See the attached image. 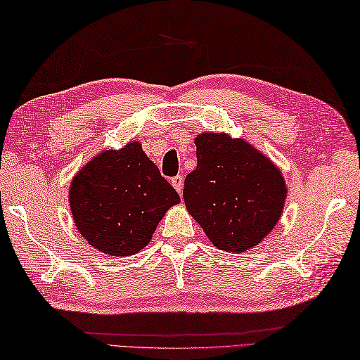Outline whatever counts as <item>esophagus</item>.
Returning <instances> with one entry per match:
<instances>
[{"label":"esophagus","mask_w":360,"mask_h":360,"mask_svg":"<svg viewBox=\"0 0 360 360\" xmlns=\"http://www.w3.org/2000/svg\"><path fill=\"white\" fill-rule=\"evenodd\" d=\"M170 184H172V186L175 188L176 193L181 194V190H184V176H181V175L174 176V179L170 180Z\"/></svg>","instance_id":"esophagus-1"}]
</instances>
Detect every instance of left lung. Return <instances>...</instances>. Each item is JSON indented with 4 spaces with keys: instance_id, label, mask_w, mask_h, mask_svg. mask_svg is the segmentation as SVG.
I'll use <instances>...</instances> for the list:
<instances>
[{
    "instance_id": "8db88e82",
    "label": "left lung",
    "mask_w": 360,
    "mask_h": 360,
    "mask_svg": "<svg viewBox=\"0 0 360 360\" xmlns=\"http://www.w3.org/2000/svg\"><path fill=\"white\" fill-rule=\"evenodd\" d=\"M198 166L186 175L184 199L212 244L243 253L279 221L287 198L281 170L243 139L204 132L194 139Z\"/></svg>"
}]
</instances>
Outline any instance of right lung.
<instances>
[{"label": "right lung", "mask_w": 360, "mask_h": 360, "mask_svg": "<svg viewBox=\"0 0 360 360\" xmlns=\"http://www.w3.org/2000/svg\"><path fill=\"white\" fill-rule=\"evenodd\" d=\"M70 209L79 234L98 252L127 257L150 243L179 193L139 141L105 150L75 175Z\"/></svg>", "instance_id": "1"}]
</instances>
